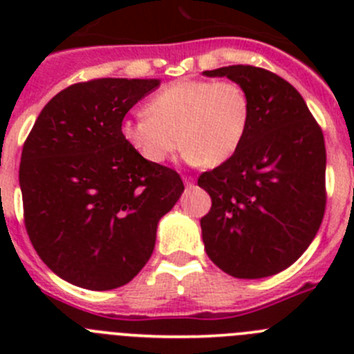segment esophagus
<instances>
[{
    "mask_svg": "<svg viewBox=\"0 0 354 354\" xmlns=\"http://www.w3.org/2000/svg\"><path fill=\"white\" fill-rule=\"evenodd\" d=\"M183 180L186 186H193V184H195V179H193V177H183Z\"/></svg>",
    "mask_w": 354,
    "mask_h": 354,
    "instance_id": "obj_1",
    "label": "esophagus"
}]
</instances>
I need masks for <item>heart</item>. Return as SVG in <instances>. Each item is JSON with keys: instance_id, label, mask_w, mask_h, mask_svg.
Masks as SVG:
<instances>
[{"instance_id": "b5f03b06", "label": "heart", "mask_w": 354, "mask_h": 354, "mask_svg": "<svg viewBox=\"0 0 354 354\" xmlns=\"http://www.w3.org/2000/svg\"><path fill=\"white\" fill-rule=\"evenodd\" d=\"M147 113L122 120L120 136L143 161L161 165L180 143L193 165L218 167L243 145L252 102L236 81L180 80L150 97Z\"/></svg>"}]
</instances>
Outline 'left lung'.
I'll return each instance as SVG.
<instances>
[{"instance_id": "left-lung-1", "label": "left lung", "mask_w": 354, "mask_h": 354, "mask_svg": "<svg viewBox=\"0 0 354 354\" xmlns=\"http://www.w3.org/2000/svg\"><path fill=\"white\" fill-rule=\"evenodd\" d=\"M204 76L236 81L252 102L243 145L198 177L212 200L200 220L205 252L230 277H271L301 257L323 221V131L298 90L273 72L228 65Z\"/></svg>"}]
</instances>
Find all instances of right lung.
Returning a JSON list of instances; mask_svg holds the SVG:
<instances>
[{
  "instance_id": "1",
  "label": "right lung",
  "mask_w": 354,
  "mask_h": 354,
  "mask_svg": "<svg viewBox=\"0 0 354 354\" xmlns=\"http://www.w3.org/2000/svg\"><path fill=\"white\" fill-rule=\"evenodd\" d=\"M159 80L72 84L44 106L21 156L19 186L31 245L72 286L109 290L142 271L158 223L184 192L120 136L126 113Z\"/></svg>"
}]
</instances>
